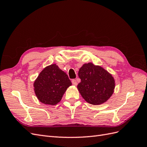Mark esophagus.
Returning <instances> with one entry per match:
<instances>
[{"instance_id":"obj_1","label":"esophagus","mask_w":147,"mask_h":147,"mask_svg":"<svg viewBox=\"0 0 147 147\" xmlns=\"http://www.w3.org/2000/svg\"><path fill=\"white\" fill-rule=\"evenodd\" d=\"M72 84H74V86H77V80H72Z\"/></svg>"}]
</instances>
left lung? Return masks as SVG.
Masks as SVG:
<instances>
[{"label": "left lung", "instance_id": "left-lung-1", "mask_svg": "<svg viewBox=\"0 0 147 147\" xmlns=\"http://www.w3.org/2000/svg\"><path fill=\"white\" fill-rule=\"evenodd\" d=\"M81 79L77 88L88 103L97 105L104 104L112 96L115 82L112 75L100 65L92 63L84 64L78 71Z\"/></svg>", "mask_w": 147, "mask_h": 147}]
</instances>
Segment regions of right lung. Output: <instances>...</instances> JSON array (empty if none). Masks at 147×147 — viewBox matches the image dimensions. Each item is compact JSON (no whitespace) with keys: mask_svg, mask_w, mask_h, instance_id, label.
<instances>
[{"mask_svg":"<svg viewBox=\"0 0 147 147\" xmlns=\"http://www.w3.org/2000/svg\"><path fill=\"white\" fill-rule=\"evenodd\" d=\"M72 83L67 75L56 64L47 66L34 81V90L42 103L55 105L61 100Z\"/></svg>","mask_w":147,"mask_h":147,"instance_id":"1","label":"right lung"}]
</instances>
